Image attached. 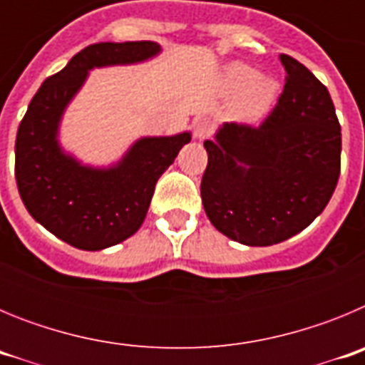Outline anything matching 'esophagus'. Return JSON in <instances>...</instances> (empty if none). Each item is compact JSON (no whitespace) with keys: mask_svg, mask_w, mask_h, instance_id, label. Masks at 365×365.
Masks as SVG:
<instances>
[{"mask_svg":"<svg viewBox=\"0 0 365 365\" xmlns=\"http://www.w3.org/2000/svg\"><path fill=\"white\" fill-rule=\"evenodd\" d=\"M212 133V124L206 118H199V120H195V124H193V137L197 138V140H202V138L210 137Z\"/></svg>","mask_w":365,"mask_h":365,"instance_id":"34e87169","label":"esophagus"}]
</instances>
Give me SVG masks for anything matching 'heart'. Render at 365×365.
I'll list each match as a JSON object with an SVG mask.
<instances>
[{"label": "heart", "mask_w": 365, "mask_h": 365, "mask_svg": "<svg viewBox=\"0 0 365 365\" xmlns=\"http://www.w3.org/2000/svg\"><path fill=\"white\" fill-rule=\"evenodd\" d=\"M225 86L232 93H243L240 113L245 118L263 117L278 96V82L270 76H259L254 67L232 63L225 71Z\"/></svg>", "instance_id": "obj_1"}]
</instances>
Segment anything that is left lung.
I'll return each mask as SVG.
<instances>
[{"label":"left lung","instance_id":"obj_1","mask_svg":"<svg viewBox=\"0 0 365 365\" xmlns=\"http://www.w3.org/2000/svg\"><path fill=\"white\" fill-rule=\"evenodd\" d=\"M285 87L263 124L225 122L205 140L201 199L221 234L270 247L324 212L340 177L341 133L327 87L292 56L279 54Z\"/></svg>","mask_w":365,"mask_h":365}]
</instances>
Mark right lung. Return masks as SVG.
Segmentation results:
<instances>
[{
	"label": "right lung",
	"instance_id": "1",
	"mask_svg": "<svg viewBox=\"0 0 365 365\" xmlns=\"http://www.w3.org/2000/svg\"><path fill=\"white\" fill-rule=\"evenodd\" d=\"M155 41L89 45L41 83L16 135V182L29 214L80 250H102L140 228L159 177L192 140L190 131L143 137L108 168L82 164L58 140L66 108L95 67L146 62Z\"/></svg>",
	"mask_w": 365,
	"mask_h": 365
}]
</instances>
